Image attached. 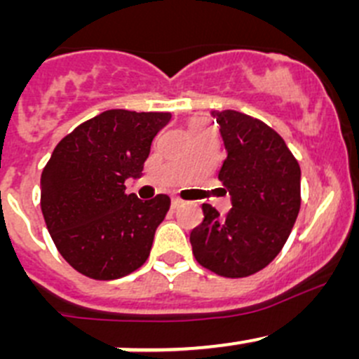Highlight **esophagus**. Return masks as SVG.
<instances>
[{
    "label": "esophagus",
    "instance_id": "esophagus-1",
    "mask_svg": "<svg viewBox=\"0 0 359 359\" xmlns=\"http://www.w3.org/2000/svg\"><path fill=\"white\" fill-rule=\"evenodd\" d=\"M180 205H182V200H180V198H173V200H172V208L173 210L179 208Z\"/></svg>",
    "mask_w": 359,
    "mask_h": 359
}]
</instances>
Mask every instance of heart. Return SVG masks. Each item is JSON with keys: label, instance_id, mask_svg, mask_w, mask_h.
I'll return each instance as SVG.
<instances>
[{"label": "heart", "instance_id": "heart-1", "mask_svg": "<svg viewBox=\"0 0 359 359\" xmlns=\"http://www.w3.org/2000/svg\"><path fill=\"white\" fill-rule=\"evenodd\" d=\"M205 128H210L206 119H193V121L189 123V132H196V130H205Z\"/></svg>", "mask_w": 359, "mask_h": 359}]
</instances>
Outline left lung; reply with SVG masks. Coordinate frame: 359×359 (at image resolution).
<instances>
[{
    "label": "left lung",
    "mask_w": 359,
    "mask_h": 359,
    "mask_svg": "<svg viewBox=\"0 0 359 359\" xmlns=\"http://www.w3.org/2000/svg\"><path fill=\"white\" fill-rule=\"evenodd\" d=\"M227 158L219 180L233 208L220 217L205 203L191 231L200 266L224 278L259 273L281 252L300 210V166L278 132L238 111H213Z\"/></svg>",
    "instance_id": "left-lung-1"
}]
</instances>
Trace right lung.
I'll return each instance as SVG.
<instances>
[{
  "instance_id": "right-lung-1",
  "label": "right lung",
  "mask_w": 359,
  "mask_h": 359,
  "mask_svg": "<svg viewBox=\"0 0 359 359\" xmlns=\"http://www.w3.org/2000/svg\"><path fill=\"white\" fill-rule=\"evenodd\" d=\"M170 112L111 109L76 126L41 173V212L60 255L83 276L109 281L139 269L170 208L126 194Z\"/></svg>"
}]
</instances>
